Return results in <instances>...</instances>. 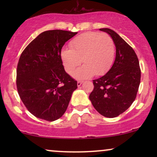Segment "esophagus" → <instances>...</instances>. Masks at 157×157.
Segmentation results:
<instances>
[{
	"label": "esophagus",
	"mask_w": 157,
	"mask_h": 157,
	"mask_svg": "<svg viewBox=\"0 0 157 157\" xmlns=\"http://www.w3.org/2000/svg\"><path fill=\"white\" fill-rule=\"evenodd\" d=\"M82 83H83L82 81H78V82H77V86H78L79 87L81 84H82Z\"/></svg>",
	"instance_id": "esophagus-1"
}]
</instances>
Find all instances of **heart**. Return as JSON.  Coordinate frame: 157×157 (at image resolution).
Instances as JSON below:
<instances>
[{
    "instance_id": "obj_1",
    "label": "heart",
    "mask_w": 157,
    "mask_h": 157,
    "mask_svg": "<svg viewBox=\"0 0 157 157\" xmlns=\"http://www.w3.org/2000/svg\"><path fill=\"white\" fill-rule=\"evenodd\" d=\"M69 48H63L61 59L66 71L71 74L80 65H83L73 74L78 80L88 78L94 75L101 76L109 71L115 55L113 40L106 33L87 32L74 38Z\"/></svg>"
}]
</instances>
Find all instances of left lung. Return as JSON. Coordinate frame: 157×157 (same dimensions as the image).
<instances>
[{
	"instance_id": "left-lung-1",
	"label": "left lung",
	"mask_w": 157,
	"mask_h": 157,
	"mask_svg": "<svg viewBox=\"0 0 157 157\" xmlns=\"http://www.w3.org/2000/svg\"><path fill=\"white\" fill-rule=\"evenodd\" d=\"M99 30L113 39L116 58L110 70L93 81L94 88L89 99L100 114L113 118L127 110L136 98L141 70L134 49L119 34L106 28Z\"/></svg>"
}]
</instances>
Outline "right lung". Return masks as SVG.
Masks as SVG:
<instances>
[{"instance_id":"obj_1","label":"right lung","mask_w":157,"mask_h":157,"mask_svg":"<svg viewBox=\"0 0 157 157\" xmlns=\"http://www.w3.org/2000/svg\"><path fill=\"white\" fill-rule=\"evenodd\" d=\"M77 32L62 30L39 34L21 53L16 85L21 101L38 119L53 121L67 109L77 81L65 71L61 48Z\"/></svg>"}]
</instances>
